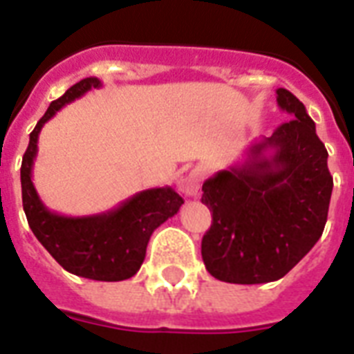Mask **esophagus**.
<instances>
[{"label": "esophagus", "instance_id": "1", "mask_svg": "<svg viewBox=\"0 0 354 354\" xmlns=\"http://www.w3.org/2000/svg\"><path fill=\"white\" fill-rule=\"evenodd\" d=\"M204 169H193L189 174H185V176L178 180V187H180V191L185 196H196L200 185L204 182Z\"/></svg>", "mask_w": 354, "mask_h": 354}]
</instances>
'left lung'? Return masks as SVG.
Listing matches in <instances>:
<instances>
[{
  "label": "left lung",
  "instance_id": "obj_1",
  "mask_svg": "<svg viewBox=\"0 0 354 354\" xmlns=\"http://www.w3.org/2000/svg\"><path fill=\"white\" fill-rule=\"evenodd\" d=\"M275 93L292 121L252 143L244 163L202 185V204L213 211L202 259L226 283L281 279L313 250L327 222L333 193L327 149L303 102L285 88Z\"/></svg>",
  "mask_w": 354,
  "mask_h": 354
}]
</instances>
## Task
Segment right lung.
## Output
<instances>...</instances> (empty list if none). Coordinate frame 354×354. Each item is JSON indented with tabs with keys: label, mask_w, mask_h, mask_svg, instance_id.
Returning <instances> with one entry per match:
<instances>
[{
	"label": "right lung",
	"mask_w": 354,
	"mask_h": 354,
	"mask_svg": "<svg viewBox=\"0 0 354 354\" xmlns=\"http://www.w3.org/2000/svg\"><path fill=\"white\" fill-rule=\"evenodd\" d=\"M91 88H101V80L82 79L53 101L36 122L21 161V200L29 227L64 270L86 279L122 281L138 274L150 235L180 211L182 196L172 187L147 189L101 215L64 216L47 209L32 185L41 127Z\"/></svg>",
	"instance_id": "obj_1"
}]
</instances>
